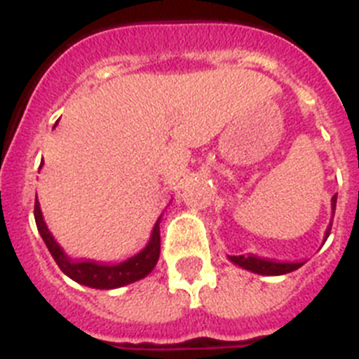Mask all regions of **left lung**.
I'll return each instance as SVG.
<instances>
[{
  "label": "left lung",
  "mask_w": 359,
  "mask_h": 359,
  "mask_svg": "<svg viewBox=\"0 0 359 359\" xmlns=\"http://www.w3.org/2000/svg\"><path fill=\"white\" fill-rule=\"evenodd\" d=\"M334 208H336V194L332 196V210H334ZM331 226H329L327 231H325V237H329V233H331ZM230 261L239 264L241 268L250 269V271H253V273H261V275H284V273H290V271H294V269H298L304 264V262H275V261H268V259H261V257H255V255L230 257Z\"/></svg>",
  "instance_id": "obj_1"
}]
</instances>
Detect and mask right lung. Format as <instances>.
Wrapping results in <instances>:
<instances>
[{
  "instance_id": "obj_1",
  "label": "right lung",
  "mask_w": 359,
  "mask_h": 359,
  "mask_svg": "<svg viewBox=\"0 0 359 359\" xmlns=\"http://www.w3.org/2000/svg\"><path fill=\"white\" fill-rule=\"evenodd\" d=\"M34 215H36V224L39 230L41 237H43L46 248L52 253L53 261L57 266L65 271L69 278H73L79 284L84 286L97 287V290H115V287H122L126 284H131L135 280H140L145 275L152 271V268L156 266L158 257H160V219L154 224L152 236L149 244L142 250L138 255L131 257L126 262H120L115 266L107 264H97V262H75L65 255L61 246L53 241L52 233L48 231L46 224L43 221V214H41L39 201L36 199V207H34Z\"/></svg>"
}]
</instances>
